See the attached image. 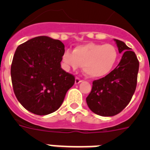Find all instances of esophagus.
I'll return each instance as SVG.
<instances>
[{"label": "esophagus", "instance_id": "1", "mask_svg": "<svg viewBox=\"0 0 150 150\" xmlns=\"http://www.w3.org/2000/svg\"><path fill=\"white\" fill-rule=\"evenodd\" d=\"M82 82V79H80L79 78H75V84H79L80 82Z\"/></svg>", "mask_w": 150, "mask_h": 150}]
</instances>
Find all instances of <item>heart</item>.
I'll list each match as a JSON object with an SVG mask.
<instances>
[{
    "mask_svg": "<svg viewBox=\"0 0 150 150\" xmlns=\"http://www.w3.org/2000/svg\"><path fill=\"white\" fill-rule=\"evenodd\" d=\"M118 50L112 44L89 43L77 46L73 52L64 51L63 62L74 70L82 66L86 75L100 79L108 75L118 60Z\"/></svg>",
    "mask_w": 150,
    "mask_h": 150,
    "instance_id": "1",
    "label": "heart"
}]
</instances>
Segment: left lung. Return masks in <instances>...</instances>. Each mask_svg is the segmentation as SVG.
<instances>
[{
    "label": "left lung",
    "mask_w": 150,
    "mask_h": 150,
    "mask_svg": "<svg viewBox=\"0 0 150 150\" xmlns=\"http://www.w3.org/2000/svg\"><path fill=\"white\" fill-rule=\"evenodd\" d=\"M122 57L116 68L105 77L93 82L86 97L89 109L103 117L114 116L122 111L132 100L137 85L139 62L135 52L125 43L114 39Z\"/></svg>",
    "instance_id": "obj_1"
}]
</instances>
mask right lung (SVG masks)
Wrapping results in <instances>:
<instances>
[{
	"label": "right lung",
	"mask_w": 150,
	"mask_h": 150,
	"mask_svg": "<svg viewBox=\"0 0 150 150\" xmlns=\"http://www.w3.org/2000/svg\"><path fill=\"white\" fill-rule=\"evenodd\" d=\"M64 45L41 36L17 47L11 67L16 98L33 114L47 115L61 107L75 77L61 67Z\"/></svg>",
	"instance_id": "right-lung-1"
}]
</instances>
